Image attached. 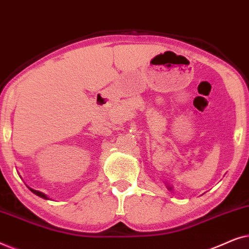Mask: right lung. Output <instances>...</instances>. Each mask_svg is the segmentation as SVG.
<instances>
[{"mask_svg":"<svg viewBox=\"0 0 249 249\" xmlns=\"http://www.w3.org/2000/svg\"><path fill=\"white\" fill-rule=\"evenodd\" d=\"M29 189L32 190V192H33L34 194H35V195L39 196V197H42V198H44V199H50V198H49V196L45 195V194H44V193H42V192H38V190H35V189H33V188H30V187H29Z\"/></svg>","mask_w":249,"mask_h":249,"instance_id":"1","label":"right lung"}]
</instances>
